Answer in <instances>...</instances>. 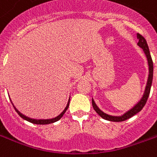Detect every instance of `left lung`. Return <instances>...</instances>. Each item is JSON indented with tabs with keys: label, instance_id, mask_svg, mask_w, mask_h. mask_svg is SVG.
<instances>
[{
	"label": "left lung",
	"instance_id": "8db88e82",
	"mask_svg": "<svg viewBox=\"0 0 157 157\" xmlns=\"http://www.w3.org/2000/svg\"><path fill=\"white\" fill-rule=\"evenodd\" d=\"M137 39H138V43H137V45H138L140 48H141L143 49V51L145 53V56H146V59H147V62H148V66H149V75H148V80H147V83H146V86H145V92L143 94V97L141 98V99L139 101V102H137L131 109H129L128 111L125 113L124 114H123L121 116H113L109 115V114H107L105 113H103L102 110H100L98 106L96 105V103L94 102V101L92 100V107L95 110L97 113L98 114L99 116H101L102 118H104L106 120H109V121L112 122H122L124 121L128 118H131L132 116L135 115L136 113H138L140 111H141L142 109L144 108V106L145 105L146 103V101L149 98V95H150V92H151V87L152 84V79H153V62H152L151 56V53H150V50H149V47L147 43H146V40L145 39V38L141 36L140 33H137Z\"/></svg>",
	"mask_w": 157,
	"mask_h": 157
}]
</instances>
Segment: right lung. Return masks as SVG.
Masks as SVG:
<instances>
[{
	"mask_svg": "<svg viewBox=\"0 0 157 157\" xmlns=\"http://www.w3.org/2000/svg\"><path fill=\"white\" fill-rule=\"evenodd\" d=\"M69 103H70V100H69V102L68 103H67L66 107H65V109L63 110V112H62L60 114H59L58 116H56V117H55V118H47V119H42V118L41 119H37V118H30V117H28V116H26L24 115V114L21 113L19 112L18 110H17V112L18 113L19 115L21 116L23 119H25V120L30 122V123H32V124H52V123H55V122L58 121V120H59V119L62 118V116L64 115V113L66 112V110H67V109H68Z\"/></svg>",
	"mask_w": 157,
	"mask_h": 157,
	"instance_id": "obj_1",
	"label": "right lung"
}]
</instances>
